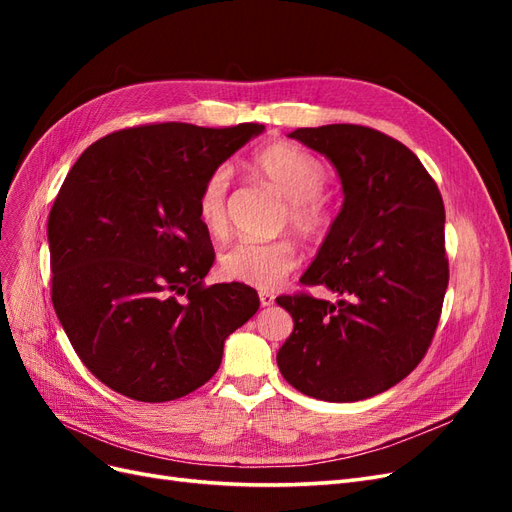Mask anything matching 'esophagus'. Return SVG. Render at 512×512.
Returning a JSON list of instances; mask_svg holds the SVG:
<instances>
[{"label": "esophagus", "instance_id": "1", "mask_svg": "<svg viewBox=\"0 0 512 512\" xmlns=\"http://www.w3.org/2000/svg\"><path fill=\"white\" fill-rule=\"evenodd\" d=\"M258 299H260V305H262V307H269V305L275 303V294H273V292H260Z\"/></svg>", "mask_w": 512, "mask_h": 512}]
</instances>
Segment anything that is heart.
I'll return each instance as SVG.
<instances>
[{
  "instance_id": "obj_1",
  "label": "heart",
  "mask_w": 512,
  "mask_h": 512,
  "mask_svg": "<svg viewBox=\"0 0 512 512\" xmlns=\"http://www.w3.org/2000/svg\"><path fill=\"white\" fill-rule=\"evenodd\" d=\"M247 168L286 198L284 224L292 232L305 241H320L327 235L333 207L331 198L322 192L327 168L316 156L297 145L271 143L252 153ZM226 196L228 173L215 168L196 196L198 222L213 239H222L228 232ZM297 262L299 256L290 241H241L220 256V273L230 282L269 290L280 284Z\"/></svg>"
}]
</instances>
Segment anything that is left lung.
<instances>
[{"label":"left lung","instance_id":"left-lung-1","mask_svg":"<svg viewBox=\"0 0 512 512\" xmlns=\"http://www.w3.org/2000/svg\"><path fill=\"white\" fill-rule=\"evenodd\" d=\"M288 136L342 181V211L301 277L342 299H275L294 320L277 367L314 399L374 397L421 363L436 333L448 286L442 196L421 160L378 130L331 123Z\"/></svg>","mask_w":512,"mask_h":512}]
</instances>
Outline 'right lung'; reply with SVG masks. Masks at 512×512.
I'll return each instance as SVG.
<instances>
[{
	"instance_id": "obj_1",
	"label": "right lung",
	"mask_w": 512,
	"mask_h": 512,
	"mask_svg": "<svg viewBox=\"0 0 512 512\" xmlns=\"http://www.w3.org/2000/svg\"><path fill=\"white\" fill-rule=\"evenodd\" d=\"M265 126L153 123L108 134L74 162L49 213L51 299L72 348L108 389L173 401L218 371L226 337L260 305L205 286L215 252L200 185Z\"/></svg>"
}]
</instances>
